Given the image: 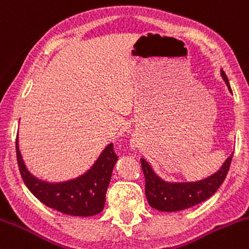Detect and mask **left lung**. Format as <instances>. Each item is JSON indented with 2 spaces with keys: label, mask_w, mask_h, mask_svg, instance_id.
Listing matches in <instances>:
<instances>
[{
  "label": "left lung",
  "mask_w": 249,
  "mask_h": 249,
  "mask_svg": "<svg viewBox=\"0 0 249 249\" xmlns=\"http://www.w3.org/2000/svg\"><path fill=\"white\" fill-rule=\"evenodd\" d=\"M223 80L231 92L229 80L223 71H220ZM232 155L227 158L217 173L204 180L196 182H166L162 180L146 162L143 158L140 160L145 176V194L151 207L163 212L181 211L198 205L213 196L220 184L227 178L231 163Z\"/></svg>",
  "instance_id": "8db88e82"
}]
</instances>
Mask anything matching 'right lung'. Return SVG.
<instances>
[{"label": "right lung", "instance_id": "add662e5", "mask_svg": "<svg viewBox=\"0 0 249 249\" xmlns=\"http://www.w3.org/2000/svg\"><path fill=\"white\" fill-rule=\"evenodd\" d=\"M18 140L17 138L15 150L20 174L27 188L38 200L50 209L71 216L89 217L102 212L112 169L119 160L112 143L104 148L96 163L84 175L73 180L51 183L39 180L27 170Z\"/></svg>", "mask_w": 249, "mask_h": 249}]
</instances>
